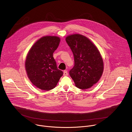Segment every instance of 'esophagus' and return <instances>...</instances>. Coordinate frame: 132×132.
I'll list each match as a JSON object with an SVG mask.
<instances>
[{"instance_id":"1","label":"esophagus","mask_w":132,"mask_h":132,"mask_svg":"<svg viewBox=\"0 0 132 132\" xmlns=\"http://www.w3.org/2000/svg\"><path fill=\"white\" fill-rule=\"evenodd\" d=\"M68 75V71L67 70H64L63 71V76H67Z\"/></svg>"}]
</instances>
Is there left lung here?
Masks as SVG:
<instances>
[{"instance_id": "left-lung-1", "label": "left lung", "mask_w": 132, "mask_h": 132, "mask_svg": "<svg viewBox=\"0 0 132 132\" xmlns=\"http://www.w3.org/2000/svg\"><path fill=\"white\" fill-rule=\"evenodd\" d=\"M65 40L74 57L75 64L70 75L78 88H90L103 73V60L98 50L89 38L80 34L69 36Z\"/></svg>"}]
</instances>
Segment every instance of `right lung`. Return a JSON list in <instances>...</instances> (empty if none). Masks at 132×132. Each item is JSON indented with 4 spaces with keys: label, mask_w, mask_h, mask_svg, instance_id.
Here are the masks:
<instances>
[{
    "label": "right lung",
    "mask_w": 132,
    "mask_h": 132,
    "mask_svg": "<svg viewBox=\"0 0 132 132\" xmlns=\"http://www.w3.org/2000/svg\"><path fill=\"white\" fill-rule=\"evenodd\" d=\"M60 40L56 36L43 37L34 44L27 54L25 63L27 75L31 83L40 89H52L63 75L53 56Z\"/></svg>",
    "instance_id": "1"
}]
</instances>
